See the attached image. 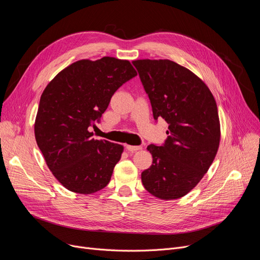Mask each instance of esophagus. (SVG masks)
<instances>
[{"instance_id": "esophagus-1", "label": "esophagus", "mask_w": 260, "mask_h": 260, "mask_svg": "<svg viewBox=\"0 0 260 260\" xmlns=\"http://www.w3.org/2000/svg\"><path fill=\"white\" fill-rule=\"evenodd\" d=\"M125 148L127 149L128 152H136V151H139V149H141L142 147L140 145H137V146H134V145H125Z\"/></svg>"}]
</instances>
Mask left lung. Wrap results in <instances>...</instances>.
Masks as SVG:
<instances>
[{
  "label": "left lung",
  "mask_w": 260,
  "mask_h": 260,
  "mask_svg": "<svg viewBox=\"0 0 260 260\" xmlns=\"http://www.w3.org/2000/svg\"><path fill=\"white\" fill-rule=\"evenodd\" d=\"M133 64L154 119L169 124L165 143L147 146L153 165L142 172V184L155 197L178 199L197 185L217 154L220 124L216 101L195 74L173 61L146 59Z\"/></svg>",
  "instance_id": "1"
}]
</instances>
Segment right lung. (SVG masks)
Wrapping results in <instances>:
<instances>
[{
  "label": "right lung",
  "mask_w": 260,
  "mask_h": 260,
  "mask_svg": "<svg viewBox=\"0 0 260 260\" xmlns=\"http://www.w3.org/2000/svg\"><path fill=\"white\" fill-rule=\"evenodd\" d=\"M136 76L127 60H80L44 89L35 123L36 140L47 167L67 189L92 194L111 180L123 146L93 139L89 127L100 122L116 90Z\"/></svg>",
  "instance_id": "add662e5"
}]
</instances>
